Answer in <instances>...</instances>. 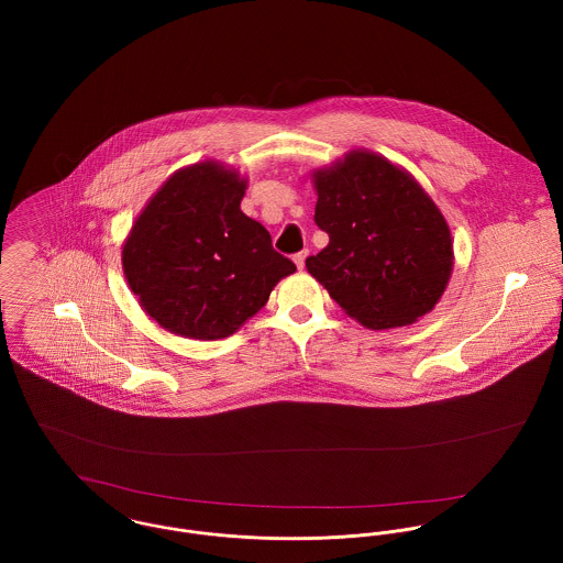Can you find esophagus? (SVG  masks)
Instances as JSON below:
<instances>
[{
	"label": "esophagus",
	"mask_w": 563,
	"mask_h": 563,
	"mask_svg": "<svg viewBox=\"0 0 563 563\" xmlns=\"http://www.w3.org/2000/svg\"><path fill=\"white\" fill-rule=\"evenodd\" d=\"M306 257H308V251H301V253H297V255H295V264H297V268H299V271H303V268H306Z\"/></svg>",
	"instance_id": "1"
}]
</instances>
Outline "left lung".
Here are the masks:
<instances>
[{"mask_svg":"<svg viewBox=\"0 0 563 563\" xmlns=\"http://www.w3.org/2000/svg\"><path fill=\"white\" fill-rule=\"evenodd\" d=\"M314 221L329 234L306 266L368 329L418 321L453 271L451 230L420 184L379 154L355 150L314 170Z\"/></svg>","mask_w":563,"mask_h":563,"instance_id":"8db88e82","label":"left lung"}]
</instances>
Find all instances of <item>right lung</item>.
I'll return each instance as SVG.
<instances>
[{
	"mask_svg": "<svg viewBox=\"0 0 563 563\" xmlns=\"http://www.w3.org/2000/svg\"><path fill=\"white\" fill-rule=\"evenodd\" d=\"M246 179L219 162L173 173L123 244V273L141 308L166 331L219 340L257 314L297 271L264 225L241 210Z\"/></svg>",
	"mask_w": 563,
	"mask_h": 563,
	"instance_id": "add662e5",
	"label": "right lung"
}]
</instances>
